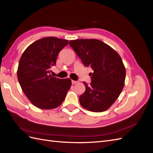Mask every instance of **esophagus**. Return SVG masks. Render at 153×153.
<instances>
[{
	"instance_id": "obj_1",
	"label": "esophagus",
	"mask_w": 153,
	"mask_h": 153,
	"mask_svg": "<svg viewBox=\"0 0 153 153\" xmlns=\"http://www.w3.org/2000/svg\"><path fill=\"white\" fill-rule=\"evenodd\" d=\"M71 83H72V84H76V83H77V81H74V80H72L71 81Z\"/></svg>"
}]
</instances>
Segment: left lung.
I'll use <instances>...</instances> for the list:
<instances>
[{
	"mask_svg": "<svg viewBox=\"0 0 153 153\" xmlns=\"http://www.w3.org/2000/svg\"><path fill=\"white\" fill-rule=\"evenodd\" d=\"M69 44L85 66L94 70L91 82H83L85 91L79 97L81 105L93 112L108 109L124 87L126 71L120 56L97 39H77Z\"/></svg>",
	"mask_w": 153,
	"mask_h": 153,
	"instance_id": "left-lung-1",
	"label": "left lung"
}]
</instances>
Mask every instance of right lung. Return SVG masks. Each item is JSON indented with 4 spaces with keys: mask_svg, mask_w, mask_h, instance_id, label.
<instances>
[{
    "mask_svg": "<svg viewBox=\"0 0 153 153\" xmlns=\"http://www.w3.org/2000/svg\"><path fill=\"white\" fill-rule=\"evenodd\" d=\"M69 41L56 37L36 40L27 48L20 59L17 77L21 88L31 103L42 109L60 105L70 89V78L59 79L50 74L59 52Z\"/></svg>",
    "mask_w": 153,
    "mask_h": 153,
    "instance_id": "obj_1",
    "label": "right lung"
}]
</instances>
